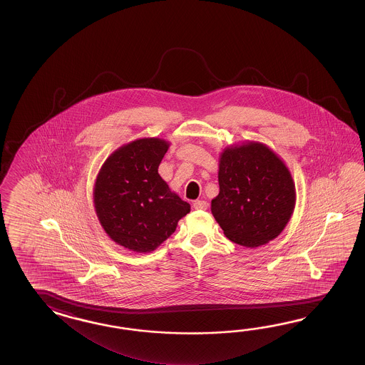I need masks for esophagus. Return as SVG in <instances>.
Segmentation results:
<instances>
[{"label":"esophagus","instance_id":"1","mask_svg":"<svg viewBox=\"0 0 365 365\" xmlns=\"http://www.w3.org/2000/svg\"><path fill=\"white\" fill-rule=\"evenodd\" d=\"M207 206H209V203L206 201H203V200H197V201H194L193 207L195 210H206L207 209Z\"/></svg>","mask_w":365,"mask_h":365}]
</instances>
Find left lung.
<instances>
[{"mask_svg": "<svg viewBox=\"0 0 365 365\" xmlns=\"http://www.w3.org/2000/svg\"><path fill=\"white\" fill-rule=\"evenodd\" d=\"M219 194L211 212L225 237L257 248L279 236L294 214L295 182L272 148L248 140L219 156Z\"/></svg>", "mask_w": 365, "mask_h": 365, "instance_id": "left-lung-1", "label": "left lung"}]
</instances>
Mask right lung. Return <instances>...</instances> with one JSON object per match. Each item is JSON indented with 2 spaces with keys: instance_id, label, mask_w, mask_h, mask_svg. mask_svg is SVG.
<instances>
[{
  "instance_id": "obj_1",
  "label": "right lung",
  "mask_w": 365,
  "mask_h": 365,
  "mask_svg": "<svg viewBox=\"0 0 365 365\" xmlns=\"http://www.w3.org/2000/svg\"><path fill=\"white\" fill-rule=\"evenodd\" d=\"M168 148L162 138L132 140L113 151L96 176L93 206L101 227L132 252L155 250L190 211L158 173Z\"/></svg>"
}]
</instances>
